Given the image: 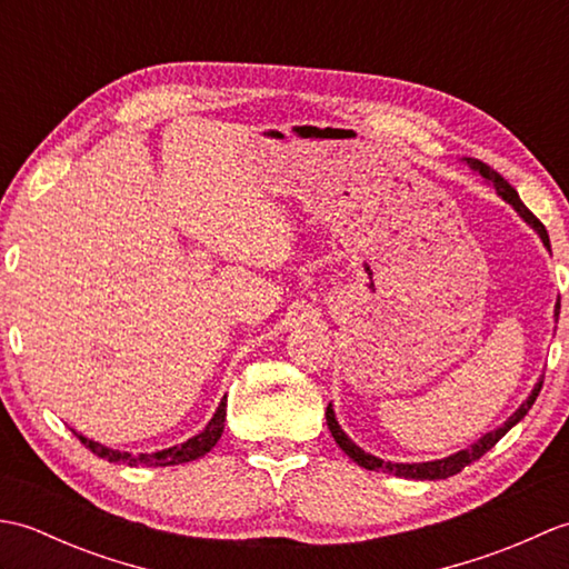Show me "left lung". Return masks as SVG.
Returning a JSON list of instances; mask_svg holds the SVG:
<instances>
[{"mask_svg":"<svg viewBox=\"0 0 569 569\" xmlns=\"http://www.w3.org/2000/svg\"><path fill=\"white\" fill-rule=\"evenodd\" d=\"M462 161L471 168V171L485 178L487 183H489L493 190H497L506 202L511 204V208L518 212V217H521V220H523L528 227H533V232L540 237L542 244H546L548 251H550V237H548V232H546V227H542V222L538 220V217H536L533 212H530V210L526 208V204L521 202V198H518V192L511 188L509 180L501 178L497 171H493V168H489L487 163H481V161H477V159H462ZM558 318H560V300H558V303H555V322H558ZM540 389H542V377H540L538 383L533 386V391L528 393L526 401H523L521 406H518L509 418L503 420V426H499L497 430H491V432H485L479 440L467 445L465 450H459V452H455V455H447V457H442V459H430V462H383L381 457L371 455V452H365L352 438H349V435L342 430L340 422H337L332 403L328 406V413H325V418H328V428H330V432H332L335 442L340 445L342 452H345L349 459H355V462H357L359 467L371 469V471H389V475L403 477V479L435 481V479H447V477L459 475V471H462L467 465L477 462V459H479L481 455L489 452L491 447L497 445V442L503 438V435L516 426V422H521V420L526 418L530 406L536 403V398H538Z\"/></svg>","mask_w":569,"mask_h":569,"instance_id":"8db88e82","label":"left lung"}]
</instances>
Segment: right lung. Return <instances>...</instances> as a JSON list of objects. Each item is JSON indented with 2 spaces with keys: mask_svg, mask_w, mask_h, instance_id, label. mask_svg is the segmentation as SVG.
I'll return each instance as SVG.
<instances>
[{
  "mask_svg": "<svg viewBox=\"0 0 569 569\" xmlns=\"http://www.w3.org/2000/svg\"><path fill=\"white\" fill-rule=\"evenodd\" d=\"M224 418H227V396L220 401V406H217L214 416L210 418L208 426H204V430H200L198 435H192L190 440L180 442V445H173V447H166V450H159V452H141V455H131V452H122V450H112V447H107L102 442H94L90 438H84V435H78L80 442L84 447H90V450L107 459V462H124L129 467H137V465H147V467H171V465H186V462H192V459H198L202 455H208L212 447L217 445V440L222 438V430H224Z\"/></svg>",
  "mask_w": 569,
  "mask_h": 569,
  "instance_id": "1",
  "label": "right lung"
}]
</instances>
